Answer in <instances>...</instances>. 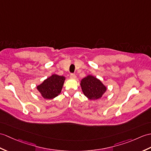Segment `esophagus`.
Wrapping results in <instances>:
<instances>
[{
  "label": "esophagus",
  "mask_w": 151,
  "mask_h": 151,
  "mask_svg": "<svg viewBox=\"0 0 151 151\" xmlns=\"http://www.w3.org/2000/svg\"><path fill=\"white\" fill-rule=\"evenodd\" d=\"M70 78H72V79H75L76 78V76L75 74H73V73H71V75H70Z\"/></svg>",
  "instance_id": "1"
}]
</instances>
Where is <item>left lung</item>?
<instances>
[{
	"label": "left lung",
	"mask_w": 151,
	"mask_h": 151,
	"mask_svg": "<svg viewBox=\"0 0 151 151\" xmlns=\"http://www.w3.org/2000/svg\"><path fill=\"white\" fill-rule=\"evenodd\" d=\"M80 86L84 95L91 100L100 99L107 90L102 82L92 75L83 78L80 82Z\"/></svg>",
	"instance_id": "obj_1"
}]
</instances>
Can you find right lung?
Masks as SVG:
<instances>
[{"label":"right lung","instance_id":"obj_1","mask_svg":"<svg viewBox=\"0 0 151 151\" xmlns=\"http://www.w3.org/2000/svg\"><path fill=\"white\" fill-rule=\"evenodd\" d=\"M65 80L63 76L52 75L37 86V89L44 99H53L61 93Z\"/></svg>","mask_w":151,"mask_h":151}]
</instances>
